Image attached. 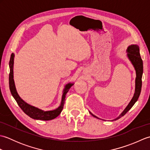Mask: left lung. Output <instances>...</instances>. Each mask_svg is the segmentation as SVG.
I'll list each match as a JSON object with an SVG mask.
<instances>
[{
  "mask_svg": "<svg viewBox=\"0 0 150 150\" xmlns=\"http://www.w3.org/2000/svg\"><path fill=\"white\" fill-rule=\"evenodd\" d=\"M128 52V57L129 59L131 60L132 63L133 64V66L135 69L136 71V79H135V91L133 97L132 98V100L128 105V106L126 108V109L124 110L123 112L120 114V115L117 117L115 120H117L120 119L121 117L124 116L128 111L131 109L132 106L136 103V101L138 100L139 95L141 94V88H142V76L143 73V62L141 59V55H140L139 52V47L137 45H131L128 47L127 50ZM94 117L97 118L94 115L90 113Z\"/></svg>",
  "mask_w": 150,
  "mask_h": 150,
  "instance_id": "left-lung-1",
  "label": "left lung"
}]
</instances>
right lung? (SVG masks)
Here are the masks:
<instances>
[{
    "label": "right lung",
    "mask_w": 150,
    "mask_h": 150,
    "mask_svg": "<svg viewBox=\"0 0 150 150\" xmlns=\"http://www.w3.org/2000/svg\"><path fill=\"white\" fill-rule=\"evenodd\" d=\"M13 60L14 54L12 53L11 55L10 60H9V68H10V71H9V90H10L11 93L13 95V97L16 102L17 103L19 107L21 108V110L30 117L37 120H49L55 119L57 116H59V114L61 113V111L63 109V106L65 102L66 95L68 92L69 88L71 87L73 84L69 83L66 86L64 90L63 91L61 104H60V106L58 108H57L56 110H54L52 111H44L39 109V108L30 106V104L25 103L23 100L21 99V98L19 97L17 91H16L13 80Z\"/></svg>",
    "instance_id": "add662e5"
}]
</instances>
